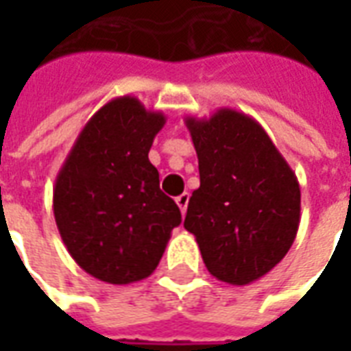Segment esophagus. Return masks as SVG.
<instances>
[{
	"mask_svg": "<svg viewBox=\"0 0 351 351\" xmlns=\"http://www.w3.org/2000/svg\"><path fill=\"white\" fill-rule=\"evenodd\" d=\"M188 203H190V193H180L178 197H176V205H178V208H180V213L186 214V210H188Z\"/></svg>",
	"mask_w": 351,
	"mask_h": 351,
	"instance_id": "esophagus-1",
	"label": "esophagus"
}]
</instances>
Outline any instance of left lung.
I'll return each mask as SVG.
<instances>
[{
	"mask_svg": "<svg viewBox=\"0 0 351 351\" xmlns=\"http://www.w3.org/2000/svg\"><path fill=\"white\" fill-rule=\"evenodd\" d=\"M199 184L184 228L214 278L246 286L274 269L301 221L299 180L261 123L235 108L186 116Z\"/></svg>",
	"mask_w": 351,
	"mask_h": 351,
	"instance_id": "obj_1",
	"label": "left lung"
}]
</instances>
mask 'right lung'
I'll return each instance as SVG.
<instances>
[{
	"mask_svg": "<svg viewBox=\"0 0 351 351\" xmlns=\"http://www.w3.org/2000/svg\"><path fill=\"white\" fill-rule=\"evenodd\" d=\"M163 125L160 110L133 95L114 97L88 120L56 176L58 231L80 269L101 282L148 278L182 221L148 160Z\"/></svg>",
	"mask_w": 351,
	"mask_h": 351,
	"instance_id": "1",
	"label": "right lung"
}]
</instances>
